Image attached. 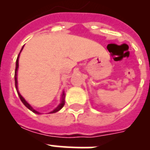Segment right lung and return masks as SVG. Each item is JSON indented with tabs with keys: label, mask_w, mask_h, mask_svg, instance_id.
<instances>
[{
	"label": "right lung",
	"mask_w": 150,
	"mask_h": 150,
	"mask_svg": "<svg viewBox=\"0 0 150 150\" xmlns=\"http://www.w3.org/2000/svg\"><path fill=\"white\" fill-rule=\"evenodd\" d=\"M22 48H23V47H22ZM22 50H21V51H22ZM21 51H20V52H21ZM19 54H20V53H19ZM19 54H18V57H17V60H16V67H15V88H16V90H17V93H18V96H19L20 100H21V101H22V102L23 103V104H24L25 106V107H26L27 108H28V109H29V110H32V111L33 112V113H36V114H40L39 112H37V111H36V110H34L33 108V107H32L31 106H30V105H29V103H27L26 101H25V99L23 98V97H22V96H21V94H20L19 93H18V88H17V71H18V57H19ZM64 97H65V96H64V94H63V97H62V100H61V103H60V104L58 105V107H57V108H55V109H54V110H53V111L50 112L49 114H53V113H56V112L59 111V110H61V108H62V107H64V101H65V100H64Z\"/></svg>",
	"instance_id": "right-lung-1"
}]
</instances>
